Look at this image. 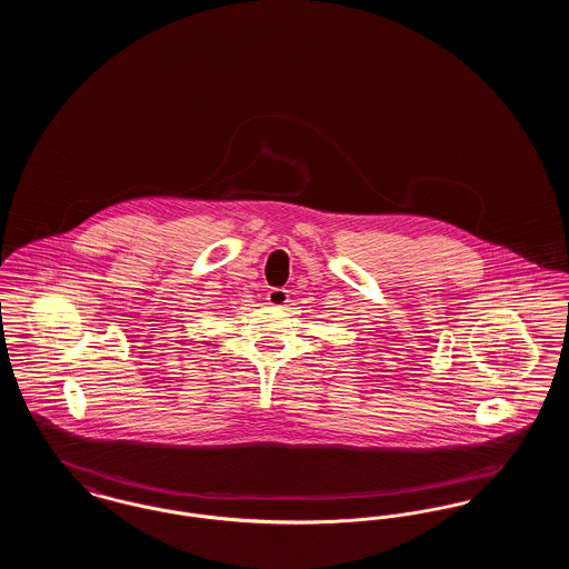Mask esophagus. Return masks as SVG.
<instances>
[{
	"label": "esophagus",
	"mask_w": 569,
	"mask_h": 569,
	"mask_svg": "<svg viewBox=\"0 0 569 569\" xmlns=\"http://www.w3.org/2000/svg\"><path fill=\"white\" fill-rule=\"evenodd\" d=\"M288 290L286 288H271L269 292H267V300H269V305L271 307H286L288 305Z\"/></svg>",
	"instance_id": "esophagus-1"
}]
</instances>
